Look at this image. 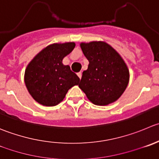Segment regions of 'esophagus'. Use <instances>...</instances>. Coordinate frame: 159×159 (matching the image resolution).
<instances>
[{"instance_id": "34e87169", "label": "esophagus", "mask_w": 159, "mask_h": 159, "mask_svg": "<svg viewBox=\"0 0 159 159\" xmlns=\"http://www.w3.org/2000/svg\"><path fill=\"white\" fill-rule=\"evenodd\" d=\"M77 75H78V78H79L80 79H81V76H82V73H81V72H78V73L77 74Z\"/></svg>"}]
</instances>
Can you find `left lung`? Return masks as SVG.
I'll return each mask as SVG.
<instances>
[{"instance_id": "obj_1", "label": "left lung", "mask_w": 159, "mask_h": 159, "mask_svg": "<svg viewBox=\"0 0 159 159\" xmlns=\"http://www.w3.org/2000/svg\"><path fill=\"white\" fill-rule=\"evenodd\" d=\"M89 67L82 73L80 89L89 101L97 106H106L122 95L130 78L127 66L120 55L102 41L81 43Z\"/></svg>"}]
</instances>
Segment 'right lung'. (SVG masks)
I'll list each match as a JSON object with an SVG mask.
<instances>
[{"mask_svg":"<svg viewBox=\"0 0 159 159\" xmlns=\"http://www.w3.org/2000/svg\"><path fill=\"white\" fill-rule=\"evenodd\" d=\"M75 47L73 42L53 43L41 50L28 64L25 83L32 98L39 104L54 106L64 100L69 89L80 78L64 65L63 59Z\"/></svg>","mask_w":159,"mask_h":159,"instance_id":"right-lung-1","label":"right lung"}]
</instances>
